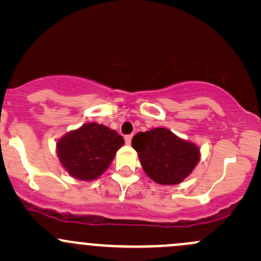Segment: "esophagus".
Listing matches in <instances>:
<instances>
[{
	"mask_svg": "<svg viewBox=\"0 0 261 261\" xmlns=\"http://www.w3.org/2000/svg\"><path fill=\"white\" fill-rule=\"evenodd\" d=\"M131 139H133V136H131V135H126V136H125V142H126L127 145H130Z\"/></svg>",
	"mask_w": 261,
	"mask_h": 261,
	"instance_id": "1",
	"label": "esophagus"
}]
</instances>
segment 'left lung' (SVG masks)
<instances>
[{"label": "left lung", "mask_w": 261, "mask_h": 261, "mask_svg": "<svg viewBox=\"0 0 261 261\" xmlns=\"http://www.w3.org/2000/svg\"><path fill=\"white\" fill-rule=\"evenodd\" d=\"M131 145L139 153L146 174L162 185L181 182L200 160V151L194 143L164 127L135 135Z\"/></svg>", "instance_id": "obj_1"}]
</instances>
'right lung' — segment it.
I'll return each instance as SVG.
<instances>
[{
  "instance_id": "obj_1",
  "label": "right lung",
  "mask_w": 261,
  "mask_h": 261,
  "mask_svg": "<svg viewBox=\"0 0 261 261\" xmlns=\"http://www.w3.org/2000/svg\"><path fill=\"white\" fill-rule=\"evenodd\" d=\"M124 145V139L115 130L89 122L65 135L58 142V155L62 166L80 180L98 178Z\"/></svg>"
}]
</instances>
